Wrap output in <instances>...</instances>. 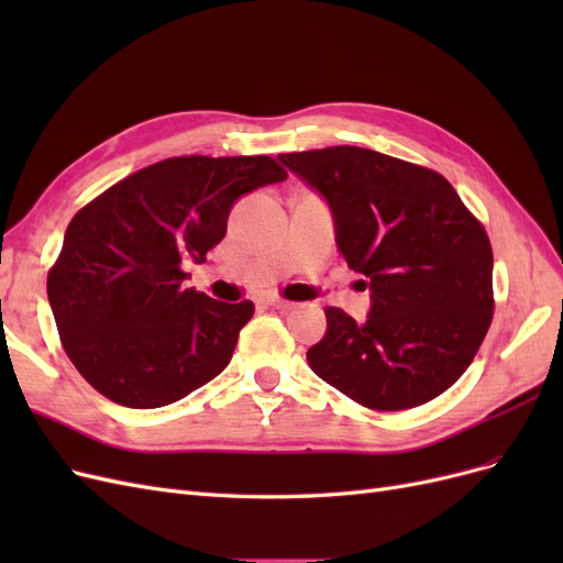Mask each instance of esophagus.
Listing matches in <instances>:
<instances>
[{"mask_svg":"<svg viewBox=\"0 0 563 563\" xmlns=\"http://www.w3.org/2000/svg\"><path fill=\"white\" fill-rule=\"evenodd\" d=\"M265 302L269 305V308L282 310V312H288V310H294V308H296V302H294V300H286V298H279V296H269Z\"/></svg>","mask_w":563,"mask_h":563,"instance_id":"34e87169","label":"esophagus"}]
</instances>
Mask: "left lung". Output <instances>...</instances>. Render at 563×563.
I'll return each mask as SVG.
<instances>
[{"mask_svg": "<svg viewBox=\"0 0 563 563\" xmlns=\"http://www.w3.org/2000/svg\"><path fill=\"white\" fill-rule=\"evenodd\" d=\"M279 159L327 197L335 242L371 279V314L327 308L308 350L321 380L373 411H404L446 391L493 319V249L484 225L432 168L335 145Z\"/></svg>", "mask_w": 563, "mask_h": 563, "instance_id": "8db88e82", "label": "left lung"}]
</instances>
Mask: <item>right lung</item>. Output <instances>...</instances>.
<instances>
[{
  "label": "right lung",
  "mask_w": 563,
  "mask_h": 563,
  "mask_svg": "<svg viewBox=\"0 0 563 563\" xmlns=\"http://www.w3.org/2000/svg\"><path fill=\"white\" fill-rule=\"evenodd\" d=\"M286 176L265 155L172 157L81 207L46 277L81 378L129 408L174 404L213 380L255 308L185 288L183 263L207 261L236 199Z\"/></svg>",
  "instance_id": "obj_1"
}]
</instances>
